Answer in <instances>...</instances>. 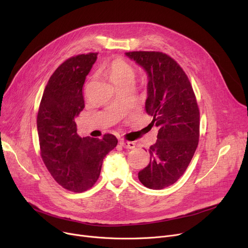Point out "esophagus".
Masks as SVG:
<instances>
[{
    "instance_id": "34e87169",
    "label": "esophagus",
    "mask_w": 248,
    "mask_h": 248,
    "mask_svg": "<svg viewBox=\"0 0 248 248\" xmlns=\"http://www.w3.org/2000/svg\"><path fill=\"white\" fill-rule=\"evenodd\" d=\"M120 144L124 149H135L136 144L134 141H127V140H121Z\"/></svg>"
}]
</instances>
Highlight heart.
I'll use <instances>...</instances> for the list:
<instances>
[{
  "instance_id": "obj_1",
  "label": "heart",
  "mask_w": 248,
  "mask_h": 248,
  "mask_svg": "<svg viewBox=\"0 0 248 248\" xmlns=\"http://www.w3.org/2000/svg\"><path fill=\"white\" fill-rule=\"evenodd\" d=\"M108 74L110 81L116 86L126 81H134L136 77L135 69L122 59H115L108 65Z\"/></svg>"
}]
</instances>
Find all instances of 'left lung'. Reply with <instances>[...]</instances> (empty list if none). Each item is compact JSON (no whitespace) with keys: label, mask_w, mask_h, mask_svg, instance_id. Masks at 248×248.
Listing matches in <instances>:
<instances>
[{"label":"left lung","mask_w":248,"mask_h":248,"mask_svg":"<svg viewBox=\"0 0 248 248\" xmlns=\"http://www.w3.org/2000/svg\"><path fill=\"white\" fill-rule=\"evenodd\" d=\"M125 55L148 75L146 110L159 128L149 150L150 163L139 172V180L150 189H163L184 174L197 149L198 104L186 73L170 56L148 51Z\"/></svg>","instance_id":"left-lung-1"}]
</instances>
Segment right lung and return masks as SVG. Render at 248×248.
Masks as SVG:
<instances>
[{
	"instance_id": "1",
	"label": "right lung",
	"mask_w": 248,
	"mask_h": 248,
	"mask_svg": "<svg viewBox=\"0 0 248 248\" xmlns=\"http://www.w3.org/2000/svg\"><path fill=\"white\" fill-rule=\"evenodd\" d=\"M96 55H77L60 65L44 89L37 116L45 166L59 185L77 193L95 184L104 157L117 145L110 134L100 140L77 134L75 117L84 108L82 87Z\"/></svg>"
}]
</instances>
